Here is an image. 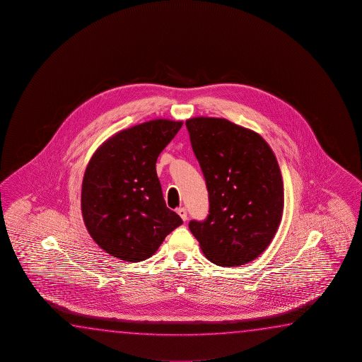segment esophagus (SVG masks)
Returning <instances> with one entry per match:
<instances>
[{"instance_id": "34e87169", "label": "esophagus", "mask_w": 362, "mask_h": 362, "mask_svg": "<svg viewBox=\"0 0 362 362\" xmlns=\"http://www.w3.org/2000/svg\"><path fill=\"white\" fill-rule=\"evenodd\" d=\"M177 213L180 216H181V219L182 221H187V210L185 208H180L177 209Z\"/></svg>"}]
</instances>
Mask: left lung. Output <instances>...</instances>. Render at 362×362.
<instances>
[{
	"instance_id": "obj_1",
	"label": "left lung",
	"mask_w": 362,
	"mask_h": 362,
	"mask_svg": "<svg viewBox=\"0 0 362 362\" xmlns=\"http://www.w3.org/2000/svg\"><path fill=\"white\" fill-rule=\"evenodd\" d=\"M186 128L209 192L208 216L191 221V233L213 264H248L269 247L281 221L275 154L261 135L227 119L194 117Z\"/></svg>"
}]
</instances>
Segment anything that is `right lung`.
Masks as SVG:
<instances>
[{
    "label": "right lung",
    "mask_w": 362,
    "mask_h": 362,
    "mask_svg": "<svg viewBox=\"0 0 362 362\" xmlns=\"http://www.w3.org/2000/svg\"><path fill=\"white\" fill-rule=\"evenodd\" d=\"M182 122L157 119L111 136L88 162L81 209L88 233L112 257L147 259L182 224L165 206L156 162Z\"/></svg>",
    "instance_id": "right-lung-1"
}]
</instances>
